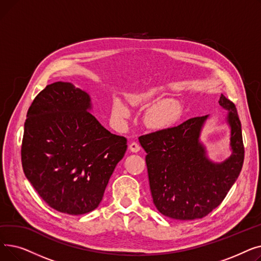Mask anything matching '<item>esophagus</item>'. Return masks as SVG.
<instances>
[{
  "label": "esophagus",
  "mask_w": 261,
  "mask_h": 261,
  "mask_svg": "<svg viewBox=\"0 0 261 261\" xmlns=\"http://www.w3.org/2000/svg\"><path fill=\"white\" fill-rule=\"evenodd\" d=\"M129 149H130V151H132V152H139L140 151V149H141V147H140V145L138 144V143H135V142H133V143H131L130 145H129Z\"/></svg>",
  "instance_id": "1"
}]
</instances>
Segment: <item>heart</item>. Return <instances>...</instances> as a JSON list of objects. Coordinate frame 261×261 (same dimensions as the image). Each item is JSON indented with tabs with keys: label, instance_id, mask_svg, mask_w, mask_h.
I'll use <instances>...</instances> for the list:
<instances>
[{
	"label": "heart",
	"instance_id": "obj_1",
	"mask_svg": "<svg viewBox=\"0 0 261 261\" xmlns=\"http://www.w3.org/2000/svg\"><path fill=\"white\" fill-rule=\"evenodd\" d=\"M160 97L159 90L155 88L130 95V101L134 106L148 107ZM113 114L118 118H128L130 112L128 108L120 100L113 102ZM182 115V106L176 99L166 98L153 105L148 110L145 120L146 123L154 129H167L172 127Z\"/></svg>",
	"mask_w": 261,
	"mask_h": 261
}]
</instances>
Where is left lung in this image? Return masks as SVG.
I'll use <instances>...</instances> for the list:
<instances>
[{
	"instance_id": "left-lung-1",
	"label": "left lung",
	"mask_w": 261,
	"mask_h": 261,
	"mask_svg": "<svg viewBox=\"0 0 261 261\" xmlns=\"http://www.w3.org/2000/svg\"><path fill=\"white\" fill-rule=\"evenodd\" d=\"M227 111L231 154L215 163L200 136L208 115L139 138L146 151L150 191L158 211L175 220H195L220 205L239 176L244 160L241 122L235 105L221 94Z\"/></svg>"
}]
</instances>
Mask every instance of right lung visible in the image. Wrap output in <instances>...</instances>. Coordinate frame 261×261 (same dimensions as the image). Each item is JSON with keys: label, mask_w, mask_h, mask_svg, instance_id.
I'll list each match as a JSON object with an SVG mask.
<instances>
[{"label": "right lung", "mask_w": 261, "mask_h": 261, "mask_svg": "<svg viewBox=\"0 0 261 261\" xmlns=\"http://www.w3.org/2000/svg\"><path fill=\"white\" fill-rule=\"evenodd\" d=\"M90 95L71 82H54L34 99L21 148L27 180L49 206L67 215L97 208L127 140L89 111Z\"/></svg>", "instance_id": "1"}]
</instances>
